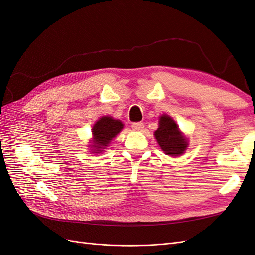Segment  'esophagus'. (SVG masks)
Returning a JSON list of instances; mask_svg holds the SVG:
<instances>
[{"instance_id":"obj_1","label":"esophagus","mask_w":255,"mask_h":255,"mask_svg":"<svg viewBox=\"0 0 255 255\" xmlns=\"http://www.w3.org/2000/svg\"><path fill=\"white\" fill-rule=\"evenodd\" d=\"M144 128V123L143 122H134L132 125V128L134 130H137V132H140Z\"/></svg>"}]
</instances>
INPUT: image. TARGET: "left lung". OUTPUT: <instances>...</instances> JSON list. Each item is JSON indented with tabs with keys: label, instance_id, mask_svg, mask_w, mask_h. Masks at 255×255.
Here are the masks:
<instances>
[{
	"label": "left lung",
	"instance_id": "8db88e82",
	"mask_svg": "<svg viewBox=\"0 0 255 255\" xmlns=\"http://www.w3.org/2000/svg\"><path fill=\"white\" fill-rule=\"evenodd\" d=\"M154 135L161 150L167 155H181L188 145L186 138L180 132L175 121L167 115H163L159 118V127Z\"/></svg>",
	"mask_w": 255,
	"mask_h": 255
}]
</instances>
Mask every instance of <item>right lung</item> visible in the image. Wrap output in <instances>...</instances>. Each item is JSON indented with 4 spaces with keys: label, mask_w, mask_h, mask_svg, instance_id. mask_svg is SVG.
I'll return each instance as SVG.
<instances>
[{
    "label": "right lung",
    "mask_w": 255,
    "mask_h": 255,
    "mask_svg": "<svg viewBox=\"0 0 255 255\" xmlns=\"http://www.w3.org/2000/svg\"><path fill=\"white\" fill-rule=\"evenodd\" d=\"M123 125L120 120L113 119L109 116L100 118L92 128V135H94V151L95 153L101 152L102 149L109 145L113 138L117 136L122 129Z\"/></svg>",
    "instance_id": "obj_1"
}]
</instances>
